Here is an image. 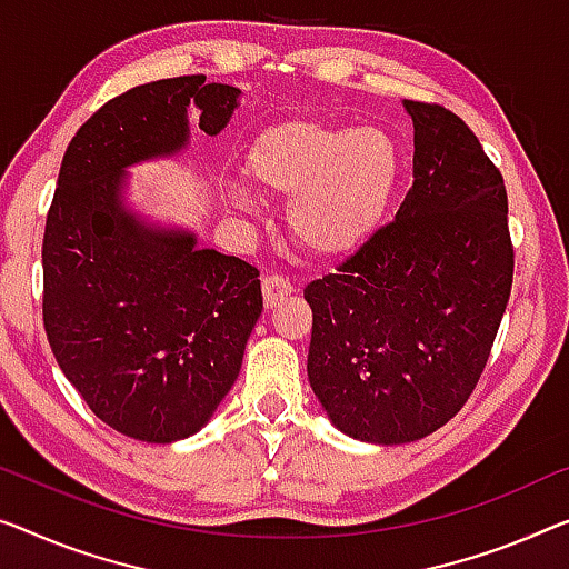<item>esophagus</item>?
Returning <instances> with one entry per match:
<instances>
[{"label": "esophagus", "instance_id": "esophagus-1", "mask_svg": "<svg viewBox=\"0 0 569 569\" xmlns=\"http://www.w3.org/2000/svg\"><path fill=\"white\" fill-rule=\"evenodd\" d=\"M293 291H296V288L291 286V281H288L286 276L273 273V276L262 278V299H266L268 309H273L278 301L288 299V296H291Z\"/></svg>", "mask_w": 569, "mask_h": 569}]
</instances>
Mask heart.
<instances>
[{
  "mask_svg": "<svg viewBox=\"0 0 569 569\" xmlns=\"http://www.w3.org/2000/svg\"><path fill=\"white\" fill-rule=\"evenodd\" d=\"M244 173L260 193L288 199L293 240L319 258H345L378 234L391 214L403 158L376 127L291 120L262 130L248 150ZM234 207L252 209L242 189Z\"/></svg>",
  "mask_w": 569,
  "mask_h": 569,
  "instance_id": "obj_1",
  "label": "heart"
}]
</instances>
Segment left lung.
Returning a JSON list of instances; mask_svg holds the SVG:
<instances>
[{
    "label": "left lung",
    "instance_id": "1",
    "mask_svg": "<svg viewBox=\"0 0 569 569\" xmlns=\"http://www.w3.org/2000/svg\"><path fill=\"white\" fill-rule=\"evenodd\" d=\"M413 183L393 222L303 288L309 383L362 442L437 431L486 370L513 283L503 176L442 104L406 99Z\"/></svg>",
    "mask_w": 569,
    "mask_h": 569
}]
</instances>
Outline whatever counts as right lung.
Listing matches in <instances>:
<instances>
[{
  "instance_id": "1",
  "label": "right lung",
  "mask_w": 569,
  "mask_h": 569,
  "mask_svg": "<svg viewBox=\"0 0 569 569\" xmlns=\"http://www.w3.org/2000/svg\"><path fill=\"white\" fill-rule=\"evenodd\" d=\"M227 83L178 76L109 99L68 142L42 234V325L58 366L97 417L168 445L209 421L262 311L260 270L152 232L122 209V168L186 146V107L217 134Z\"/></svg>"
}]
</instances>
